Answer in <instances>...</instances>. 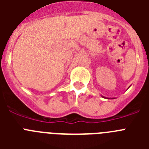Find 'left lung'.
Masks as SVG:
<instances>
[{"label":"left lung","instance_id":"8db88e82","mask_svg":"<svg viewBox=\"0 0 149 149\" xmlns=\"http://www.w3.org/2000/svg\"><path fill=\"white\" fill-rule=\"evenodd\" d=\"M102 97H103V98H105V97H104V96H102Z\"/></svg>","mask_w":149,"mask_h":149}]
</instances>
